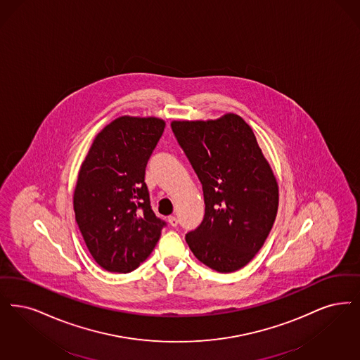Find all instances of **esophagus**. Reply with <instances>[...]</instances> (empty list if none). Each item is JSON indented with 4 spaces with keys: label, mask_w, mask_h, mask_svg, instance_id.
Listing matches in <instances>:
<instances>
[{
    "label": "esophagus",
    "mask_w": 360,
    "mask_h": 360,
    "mask_svg": "<svg viewBox=\"0 0 360 360\" xmlns=\"http://www.w3.org/2000/svg\"><path fill=\"white\" fill-rule=\"evenodd\" d=\"M167 221H169V224L175 228V226H178V218L175 216H170L167 218Z\"/></svg>",
    "instance_id": "1"
}]
</instances>
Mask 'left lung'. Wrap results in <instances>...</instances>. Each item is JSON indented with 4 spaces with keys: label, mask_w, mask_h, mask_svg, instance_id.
Wrapping results in <instances>:
<instances>
[{
    "label": "left lung",
    "mask_w": 360,
    "mask_h": 360,
    "mask_svg": "<svg viewBox=\"0 0 360 360\" xmlns=\"http://www.w3.org/2000/svg\"><path fill=\"white\" fill-rule=\"evenodd\" d=\"M174 135L198 179L205 217L186 243L219 274L241 269L265 243L278 207V185L253 129L241 116L174 120Z\"/></svg>",
    "instance_id": "obj_1"
}]
</instances>
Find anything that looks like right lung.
<instances>
[{"label": "right lung", "mask_w": 360, "mask_h": 360, "mask_svg": "<svg viewBox=\"0 0 360 360\" xmlns=\"http://www.w3.org/2000/svg\"><path fill=\"white\" fill-rule=\"evenodd\" d=\"M165 120L120 116L96 135L80 166L73 210L94 259L129 274L150 256L165 221L155 216L144 182Z\"/></svg>", "instance_id": "add662e5"}]
</instances>
